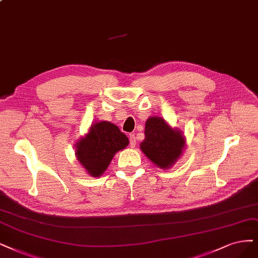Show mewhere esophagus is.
I'll use <instances>...</instances> for the list:
<instances>
[{"label": "esophagus", "instance_id": "34e87169", "mask_svg": "<svg viewBox=\"0 0 258 258\" xmlns=\"http://www.w3.org/2000/svg\"><path fill=\"white\" fill-rule=\"evenodd\" d=\"M130 146H131V148H135V146H136L135 134H131L130 135Z\"/></svg>", "mask_w": 258, "mask_h": 258}]
</instances>
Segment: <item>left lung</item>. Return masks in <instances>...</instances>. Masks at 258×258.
I'll return each instance as SVG.
<instances>
[{"label": "left lung", "mask_w": 258, "mask_h": 258, "mask_svg": "<svg viewBox=\"0 0 258 258\" xmlns=\"http://www.w3.org/2000/svg\"><path fill=\"white\" fill-rule=\"evenodd\" d=\"M145 135L140 149L159 168H170L182 154L184 137L178 131L171 128L164 119L150 117L146 122Z\"/></svg>", "instance_id": "1"}]
</instances>
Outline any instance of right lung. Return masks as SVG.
<instances>
[{
  "label": "right lung",
  "instance_id": "obj_1",
  "mask_svg": "<svg viewBox=\"0 0 258 258\" xmlns=\"http://www.w3.org/2000/svg\"><path fill=\"white\" fill-rule=\"evenodd\" d=\"M128 145V138L114 124L101 121L76 145V156L91 176H100L113 155Z\"/></svg>",
  "mask_w": 258,
  "mask_h": 258
}]
</instances>
